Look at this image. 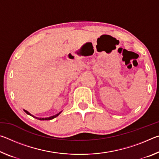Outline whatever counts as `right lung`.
<instances>
[{"instance_id": "1", "label": "right lung", "mask_w": 159, "mask_h": 159, "mask_svg": "<svg viewBox=\"0 0 159 159\" xmlns=\"http://www.w3.org/2000/svg\"><path fill=\"white\" fill-rule=\"evenodd\" d=\"M24 111H25L26 114H29V115H30V116H32L30 113L29 112H28L27 111H26V110H24ZM61 112H60L59 113V114H56V115H54V116H50V117H48V118H38V119H39V120H51V119H52V118H55V117H57V116L60 114Z\"/></svg>"}]
</instances>
